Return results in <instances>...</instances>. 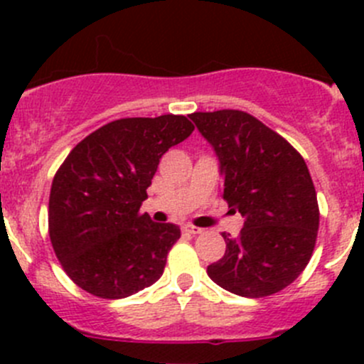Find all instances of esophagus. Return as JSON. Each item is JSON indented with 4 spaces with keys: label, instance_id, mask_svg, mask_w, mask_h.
Segmentation results:
<instances>
[{
    "label": "esophagus",
    "instance_id": "esophagus-1",
    "mask_svg": "<svg viewBox=\"0 0 364 364\" xmlns=\"http://www.w3.org/2000/svg\"><path fill=\"white\" fill-rule=\"evenodd\" d=\"M183 232H186V234H193V236H196V234H200V232H203V229H200V227L188 225V223H186V225H183Z\"/></svg>",
    "mask_w": 364,
    "mask_h": 364
}]
</instances>
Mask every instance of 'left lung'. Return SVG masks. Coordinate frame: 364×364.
Wrapping results in <instances>:
<instances>
[{
    "label": "left lung",
    "mask_w": 364,
    "mask_h": 364,
    "mask_svg": "<svg viewBox=\"0 0 364 364\" xmlns=\"http://www.w3.org/2000/svg\"><path fill=\"white\" fill-rule=\"evenodd\" d=\"M190 119L218 156L222 197L245 216L240 236L222 234L225 255L208 266L209 278L243 297L280 292L303 273L317 241V193L303 156L248 112Z\"/></svg>",
    "instance_id": "obj_1"
}]
</instances>
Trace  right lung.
Here are the masks:
<instances>
[{
	"instance_id": "obj_1",
	"label": "right lung",
	"mask_w": 364,
	"mask_h": 364,
	"mask_svg": "<svg viewBox=\"0 0 364 364\" xmlns=\"http://www.w3.org/2000/svg\"><path fill=\"white\" fill-rule=\"evenodd\" d=\"M193 128L174 114L124 117L70 151L50 186L49 236L73 284L104 299H121L161 277L181 230L151 222L139 209L164 153Z\"/></svg>"
}]
</instances>
